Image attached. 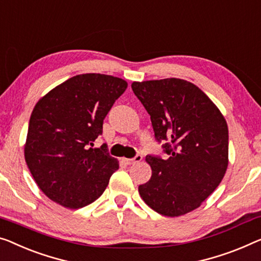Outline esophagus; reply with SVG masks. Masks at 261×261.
I'll return each instance as SVG.
<instances>
[{
	"mask_svg": "<svg viewBox=\"0 0 261 261\" xmlns=\"http://www.w3.org/2000/svg\"><path fill=\"white\" fill-rule=\"evenodd\" d=\"M142 159H143L142 155H141V154H137V155H136L135 158H129V159H127V158H124L123 161L125 162V164H127V165H132V164H135V163L141 162Z\"/></svg>",
	"mask_w": 261,
	"mask_h": 261,
	"instance_id": "1",
	"label": "esophagus"
}]
</instances>
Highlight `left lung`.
<instances>
[{"label": "left lung", "instance_id": "8db88e82", "mask_svg": "<svg viewBox=\"0 0 261 261\" xmlns=\"http://www.w3.org/2000/svg\"><path fill=\"white\" fill-rule=\"evenodd\" d=\"M132 90L147 114L169 158L146 155L152 176L139 185L153 211L179 217L199 207L223 180L228 165V129L216 104L180 79L134 82Z\"/></svg>", "mask_w": 261, "mask_h": 261}]
</instances>
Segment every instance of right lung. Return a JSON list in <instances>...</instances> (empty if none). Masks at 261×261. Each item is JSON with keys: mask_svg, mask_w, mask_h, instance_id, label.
Returning a JSON list of instances; mask_svg holds the SVG:
<instances>
[{"mask_svg": "<svg viewBox=\"0 0 261 261\" xmlns=\"http://www.w3.org/2000/svg\"><path fill=\"white\" fill-rule=\"evenodd\" d=\"M122 79L83 73L57 85L31 112L24 158L38 188L53 201L81 208L102 196L118 161L107 144L93 149L103 120L126 90Z\"/></svg>", "mask_w": 261, "mask_h": 261, "instance_id": "1", "label": "right lung"}]
</instances>
